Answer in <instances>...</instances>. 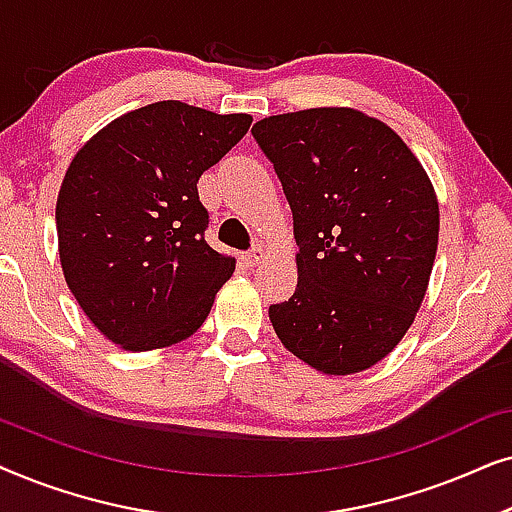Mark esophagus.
<instances>
[{
	"instance_id": "obj_1",
	"label": "esophagus",
	"mask_w": 512,
	"mask_h": 512,
	"mask_svg": "<svg viewBox=\"0 0 512 512\" xmlns=\"http://www.w3.org/2000/svg\"><path fill=\"white\" fill-rule=\"evenodd\" d=\"M265 258V249L263 247H256L251 249V251H247V254L242 256V261H244V265H249V268H254V265H258Z\"/></svg>"
}]
</instances>
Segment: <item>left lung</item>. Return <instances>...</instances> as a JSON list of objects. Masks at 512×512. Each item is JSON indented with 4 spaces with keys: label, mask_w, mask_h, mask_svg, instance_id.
<instances>
[{
    "label": "left lung",
    "mask_w": 512,
    "mask_h": 512,
    "mask_svg": "<svg viewBox=\"0 0 512 512\" xmlns=\"http://www.w3.org/2000/svg\"><path fill=\"white\" fill-rule=\"evenodd\" d=\"M293 212L296 293L270 305L277 338L326 375L382 361L422 305L438 200L389 125L356 109L279 114L251 128Z\"/></svg>",
    "instance_id": "8db88e82"
}]
</instances>
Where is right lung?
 Instances as JSON below:
<instances>
[{
  "instance_id": "right-lung-1",
  "label": "right lung",
  "mask_w": 512,
  "mask_h": 512,
  "mask_svg": "<svg viewBox=\"0 0 512 512\" xmlns=\"http://www.w3.org/2000/svg\"><path fill=\"white\" fill-rule=\"evenodd\" d=\"M249 125L165 100L116 118L74 156L55 207L62 272L111 342L146 352L205 324L235 258L205 240L198 179Z\"/></svg>"
}]
</instances>
